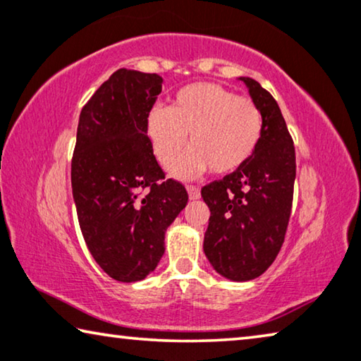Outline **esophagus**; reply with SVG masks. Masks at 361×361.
Returning a JSON list of instances; mask_svg holds the SVG:
<instances>
[{
    "label": "esophagus",
    "instance_id": "esophagus-1",
    "mask_svg": "<svg viewBox=\"0 0 361 361\" xmlns=\"http://www.w3.org/2000/svg\"><path fill=\"white\" fill-rule=\"evenodd\" d=\"M187 192H188V198H190V200L200 198L198 187H195V185H187Z\"/></svg>",
    "mask_w": 361,
    "mask_h": 361
}]
</instances>
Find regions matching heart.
I'll list each match as a JSON object with an SVG mask.
<instances>
[{
	"label": "heart",
	"mask_w": 361,
	"mask_h": 361,
	"mask_svg": "<svg viewBox=\"0 0 361 361\" xmlns=\"http://www.w3.org/2000/svg\"><path fill=\"white\" fill-rule=\"evenodd\" d=\"M145 132L161 164H169L182 152L188 134L192 149L171 166L174 176L195 177L209 168L216 174H229L257 152L263 114L250 98L198 82L180 88L169 108L149 109Z\"/></svg>",
	"instance_id": "heart-1"
}]
</instances>
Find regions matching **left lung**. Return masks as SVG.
I'll list each match as a JSON object with an SVG mask.
<instances>
[{"instance_id":"1","label":"left lung","mask_w":361,"mask_h":361,"mask_svg":"<svg viewBox=\"0 0 361 361\" xmlns=\"http://www.w3.org/2000/svg\"><path fill=\"white\" fill-rule=\"evenodd\" d=\"M263 114V135L248 161L202 188L209 208L203 252L216 273L243 282L262 276L279 253L289 224L295 148L279 104L250 77H240Z\"/></svg>"}]
</instances>
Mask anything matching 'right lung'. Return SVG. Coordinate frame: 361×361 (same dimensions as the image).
Instances as JSON below:
<instances>
[{"label":"right lung","mask_w":361,"mask_h":361,"mask_svg":"<svg viewBox=\"0 0 361 361\" xmlns=\"http://www.w3.org/2000/svg\"><path fill=\"white\" fill-rule=\"evenodd\" d=\"M158 74L119 69L80 111L71 166L82 235L104 273L137 282L164 255V234L187 204L180 182L164 179L145 132L161 93Z\"/></svg>","instance_id":"right-lung-1"}]
</instances>
